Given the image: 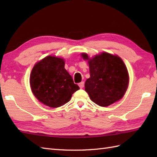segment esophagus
Listing matches in <instances>:
<instances>
[{
    "instance_id": "esophagus-1",
    "label": "esophagus",
    "mask_w": 157,
    "mask_h": 157,
    "mask_svg": "<svg viewBox=\"0 0 157 157\" xmlns=\"http://www.w3.org/2000/svg\"><path fill=\"white\" fill-rule=\"evenodd\" d=\"M79 88H84V82H80L79 84Z\"/></svg>"
}]
</instances>
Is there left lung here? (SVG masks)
<instances>
[{
    "label": "left lung",
    "instance_id": "1",
    "mask_svg": "<svg viewBox=\"0 0 157 157\" xmlns=\"http://www.w3.org/2000/svg\"><path fill=\"white\" fill-rule=\"evenodd\" d=\"M82 56L89 64L90 77L85 82V90L92 101L105 107L121 99L129 84L128 71L122 59L107 52L92 59L86 53Z\"/></svg>",
    "mask_w": 157,
    "mask_h": 157
}]
</instances>
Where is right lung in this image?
I'll return each mask as SVG.
<instances>
[{
  "mask_svg": "<svg viewBox=\"0 0 157 157\" xmlns=\"http://www.w3.org/2000/svg\"><path fill=\"white\" fill-rule=\"evenodd\" d=\"M29 83L33 94L40 102L52 108L69 102L79 89L65 69L63 59L47 56L33 67Z\"/></svg>",
  "mask_w": 157,
  "mask_h": 157,
  "instance_id": "add662e5",
  "label": "right lung"
}]
</instances>
